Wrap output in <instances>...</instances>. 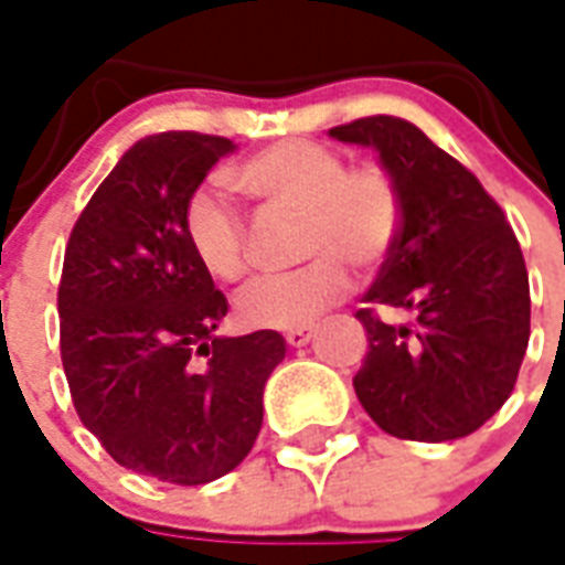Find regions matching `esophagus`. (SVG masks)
I'll use <instances>...</instances> for the list:
<instances>
[{"label": "esophagus", "instance_id": "34e87169", "mask_svg": "<svg viewBox=\"0 0 565 565\" xmlns=\"http://www.w3.org/2000/svg\"><path fill=\"white\" fill-rule=\"evenodd\" d=\"M311 338H315L311 329H290V332H284V341L290 347H305Z\"/></svg>", "mask_w": 565, "mask_h": 565}]
</instances>
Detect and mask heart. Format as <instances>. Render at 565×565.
Here are the masks:
<instances>
[{"label": "heart", "instance_id": "heart-1", "mask_svg": "<svg viewBox=\"0 0 565 565\" xmlns=\"http://www.w3.org/2000/svg\"><path fill=\"white\" fill-rule=\"evenodd\" d=\"M227 182L266 212H296V257L311 260L287 275L257 278L236 296V317L248 329L311 326L350 290L344 263L377 269L398 239L401 198L386 170H347L344 154L315 140H284L250 154ZM182 230L209 278H242L245 227L218 194H191Z\"/></svg>", "mask_w": 565, "mask_h": 565}]
</instances>
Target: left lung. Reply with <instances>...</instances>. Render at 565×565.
<instances>
[{
	"mask_svg": "<svg viewBox=\"0 0 565 565\" xmlns=\"http://www.w3.org/2000/svg\"><path fill=\"white\" fill-rule=\"evenodd\" d=\"M377 152L401 198L395 248L356 311L367 356L356 398L401 440H458L512 395L530 341L524 254L503 209L452 154L398 116H367L329 131ZM407 313L404 324L376 315Z\"/></svg>",
	"mask_w": 565,
	"mask_h": 565,
	"instance_id": "left-lung-1",
	"label": "left lung"
}]
</instances>
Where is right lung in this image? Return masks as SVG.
<instances>
[{"label":"right lung","instance_id":"1","mask_svg":"<svg viewBox=\"0 0 565 565\" xmlns=\"http://www.w3.org/2000/svg\"><path fill=\"white\" fill-rule=\"evenodd\" d=\"M230 152L212 134L137 140L65 248L62 365L77 416L113 461L161 482L206 484L245 461L287 353L271 329L218 335L227 299L185 242V203Z\"/></svg>","mask_w":565,"mask_h":565}]
</instances>
